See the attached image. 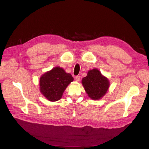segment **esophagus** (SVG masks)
<instances>
[{
  "mask_svg": "<svg viewBox=\"0 0 149 149\" xmlns=\"http://www.w3.org/2000/svg\"><path fill=\"white\" fill-rule=\"evenodd\" d=\"M75 80H76L77 81H78V82H79L80 80V76H77V77H75Z\"/></svg>",
  "mask_w": 149,
  "mask_h": 149,
  "instance_id": "obj_1",
  "label": "esophagus"
}]
</instances>
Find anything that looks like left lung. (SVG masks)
Returning <instances> with one entry per match:
<instances>
[{
  "label": "left lung",
  "instance_id": "obj_1",
  "mask_svg": "<svg viewBox=\"0 0 149 149\" xmlns=\"http://www.w3.org/2000/svg\"><path fill=\"white\" fill-rule=\"evenodd\" d=\"M82 84L91 99L99 100L106 93L110 83L100 70L93 69L88 71L87 76L82 79Z\"/></svg>",
  "mask_w": 149,
  "mask_h": 149
}]
</instances>
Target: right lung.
Wrapping results in <instances>:
<instances>
[{"label": "right lung", "mask_w": 149, "mask_h": 149, "mask_svg": "<svg viewBox=\"0 0 149 149\" xmlns=\"http://www.w3.org/2000/svg\"><path fill=\"white\" fill-rule=\"evenodd\" d=\"M74 80L72 76L58 66L43 74L40 79V90L50 101L61 99L69 84Z\"/></svg>", "instance_id": "right-lung-1"}]
</instances>
